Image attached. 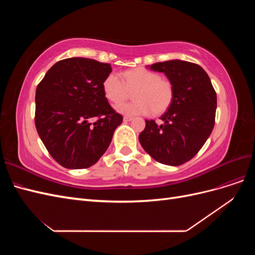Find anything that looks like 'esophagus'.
<instances>
[{
  "mask_svg": "<svg viewBox=\"0 0 255 255\" xmlns=\"http://www.w3.org/2000/svg\"><path fill=\"white\" fill-rule=\"evenodd\" d=\"M132 120H133V117H127V116H126L125 118H123V121H125V122H129V121H132Z\"/></svg>",
  "mask_w": 255,
  "mask_h": 255,
  "instance_id": "34e87169",
  "label": "esophagus"
}]
</instances>
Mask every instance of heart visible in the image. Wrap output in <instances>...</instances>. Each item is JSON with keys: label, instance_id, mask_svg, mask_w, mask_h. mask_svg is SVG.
Segmentation results:
<instances>
[{"label": "heart", "instance_id": "heart-1", "mask_svg": "<svg viewBox=\"0 0 255 255\" xmlns=\"http://www.w3.org/2000/svg\"><path fill=\"white\" fill-rule=\"evenodd\" d=\"M105 97L117 105L133 92L134 101L117 106V111L126 116L154 115L166 112L171 105L174 89L172 83L159 74L144 68H136L123 73V80L118 73L112 72L103 82Z\"/></svg>", "mask_w": 255, "mask_h": 255}]
</instances>
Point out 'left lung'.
<instances>
[{"label":"left lung","instance_id":"1","mask_svg":"<svg viewBox=\"0 0 255 255\" xmlns=\"http://www.w3.org/2000/svg\"><path fill=\"white\" fill-rule=\"evenodd\" d=\"M163 72L173 85L171 105L161 116V125L145 120L139 134L143 150L158 163L180 166L190 160L210 137L215 125L217 96L202 67L172 59L149 66Z\"/></svg>","mask_w":255,"mask_h":255}]
</instances>
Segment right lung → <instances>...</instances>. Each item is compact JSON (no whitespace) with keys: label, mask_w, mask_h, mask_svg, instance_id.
<instances>
[{"label":"right lung","mask_w":255,"mask_h":255,"mask_svg":"<svg viewBox=\"0 0 255 255\" xmlns=\"http://www.w3.org/2000/svg\"><path fill=\"white\" fill-rule=\"evenodd\" d=\"M110 64L83 57L59 60L36 89L35 126L45 148L59 165L85 169L109 148L122 123L105 97ZM98 120L92 123V120Z\"/></svg>","instance_id":"obj_1"}]
</instances>
